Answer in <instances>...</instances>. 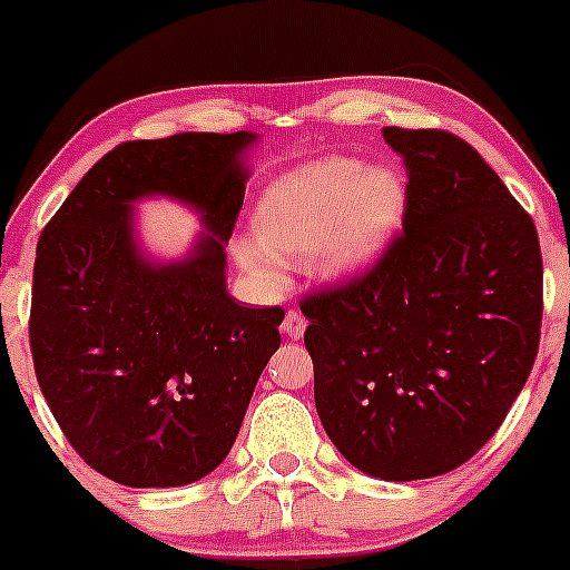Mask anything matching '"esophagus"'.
<instances>
[{
	"mask_svg": "<svg viewBox=\"0 0 570 570\" xmlns=\"http://www.w3.org/2000/svg\"><path fill=\"white\" fill-rule=\"evenodd\" d=\"M306 325H308V320L303 317L301 312H295V308H289L284 322H281V331H284L289 338H301L303 333H306Z\"/></svg>",
	"mask_w": 570,
	"mask_h": 570,
	"instance_id": "34e87169",
	"label": "esophagus"
}]
</instances>
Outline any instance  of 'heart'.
Returning <instances> with one entry per match:
<instances>
[{
    "mask_svg": "<svg viewBox=\"0 0 570 570\" xmlns=\"http://www.w3.org/2000/svg\"><path fill=\"white\" fill-rule=\"evenodd\" d=\"M405 209V184L392 168L325 157L278 176L258 198L256 239L237 258L264 286H281L289 264L314 262L333 278H358L392 243Z\"/></svg>",
    "mask_w": 570,
    "mask_h": 570,
    "instance_id": "obj_1",
    "label": "heart"
}]
</instances>
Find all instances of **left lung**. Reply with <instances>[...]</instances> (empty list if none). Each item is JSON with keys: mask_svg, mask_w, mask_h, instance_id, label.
Returning a JSON list of instances; mask_svg holds the SVG:
<instances>
[{"mask_svg": "<svg viewBox=\"0 0 570 570\" xmlns=\"http://www.w3.org/2000/svg\"><path fill=\"white\" fill-rule=\"evenodd\" d=\"M383 140L407 168L402 232L301 312L327 439L407 482L463 465L504 422L538 355L543 262L532 217L469 142L400 126Z\"/></svg>", "mask_w": 570, "mask_h": 570, "instance_id": "left-lung-1", "label": "left lung"}]
</instances>
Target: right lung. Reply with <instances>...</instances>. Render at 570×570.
Returning a JSON list of instances; mask_svg holds the SVG:
<instances>
[{"mask_svg":"<svg viewBox=\"0 0 570 570\" xmlns=\"http://www.w3.org/2000/svg\"><path fill=\"white\" fill-rule=\"evenodd\" d=\"M253 131H181L101 157L46 223L32 273L38 386L85 463L129 488L200 480L232 450L284 312L239 306L226 245ZM193 205L207 234L178 263L134 237L135 199Z\"/></svg>","mask_w":570,"mask_h":570,"instance_id":"obj_1","label":"right lung"}]
</instances>
